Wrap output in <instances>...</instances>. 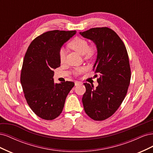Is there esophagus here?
Returning a JSON list of instances; mask_svg holds the SVG:
<instances>
[{
  "label": "esophagus",
  "mask_w": 153,
  "mask_h": 153,
  "mask_svg": "<svg viewBox=\"0 0 153 153\" xmlns=\"http://www.w3.org/2000/svg\"><path fill=\"white\" fill-rule=\"evenodd\" d=\"M81 84H82V82H80L76 81V82H75V86H78V85H81Z\"/></svg>",
  "instance_id": "obj_1"
}]
</instances>
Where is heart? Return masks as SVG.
<instances>
[{"label": "heart", "instance_id": "obj_1", "mask_svg": "<svg viewBox=\"0 0 153 153\" xmlns=\"http://www.w3.org/2000/svg\"><path fill=\"white\" fill-rule=\"evenodd\" d=\"M68 47L76 51L81 55H84L85 59H91L96 53V47L94 45H89L87 40L81 37H75L68 43ZM59 58L60 61L63 62L66 58V52L64 50H60L59 52ZM84 68L77 69L76 73H80L84 71Z\"/></svg>", "mask_w": 153, "mask_h": 153}]
</instances>
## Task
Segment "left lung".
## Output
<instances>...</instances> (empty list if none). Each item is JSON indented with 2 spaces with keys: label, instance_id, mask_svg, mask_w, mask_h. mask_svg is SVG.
<instances>
[{
  "label": "left lung",
  "instance_id": "left-lung-1",
  "mask_svg": "<svg viewBox=\"0 0 153 153\" xmlns=\"http://www.w3.org/2000/svg\"><path fill=\"white\" fill-rule=\"evenodd\" d=\"M96 45L97 59L93 71L100 74L98 85L84 83L82 98L85 113L94 121H103L116 112L127 94L131 69L126 47L121 39L108 27H96L80 32Z\"/></svg>",
  "mask_w": 153,
  "mask_h": 153
}]
</instances>
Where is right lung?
I'll use <instances>...</instances> for the list:
<instances>
[{"instance_id":"1","label":"right lung","mask_w":153,"mask_h":153,"mask_svg":"<svg viewBox=\"0 0 153 153\" xmlns=\"http://www.w3.org/2000/svg\"><path fill=\"white\" fill-rule=\"evenodd\" d=\"M75 30H51L36 38L25 53L20 82L25 98L38 117L53 120L61 114L68 93L75 85L66 81L55 84L54 69L61 66L59 52Z\"/></svg>"}]
</instances>
